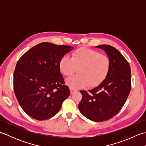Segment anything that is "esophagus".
I'll list each match as a JSON object with an SVG mask.
<instances>
[{
	"label": "esophagus",
	"mask_w": 146,
	"mask_h": 146,
	"mask_svg": "<svg viewBox=\"0 0 146 146\" xmlns=\"http://www.w3.org/2000/svg\"><path fill=\"white\" fill-rule=\"evenodd\" d=\"M70 92H71V94H73L74 92H76V89L73 88H72V87H70Z\"/></svg>",
	"instance_id": "1"
}]
</instances>
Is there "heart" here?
I'll return each mask as SVG.
<instances>
[{
  "mask_svg": "<svg viewBox=\"0 0 146 146\" xmlns=\"http://www.w3.org/2000/svg\"><path fill=\"white\" fill-rule=\"evenodd\" d=\"M61 73L71 76L76 72L79 74L66 80V84L78 88L88 85L90 88L97 86L106 78L110 68V61L107 56L100 54L94 49L81 48L74 51L71 58L64 56L59 64Z\"/></svg>",
  "mask_w": 146,
  "mask_h": 146,
  "instance_id": "obj_1",
  "label": "heart"
}]
</instances>
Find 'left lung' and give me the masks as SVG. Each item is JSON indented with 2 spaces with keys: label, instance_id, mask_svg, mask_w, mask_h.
<instances>
[{
  "label": "left lung",
  "instance_id": "obj_1",
  "mask_svg": "<svg viewBox=\"0 0 146 146\" xmlns=\"http://www.w3.org/2000/svg\"><path fill=\"white\" fill-rule=\"evenodd\" d=\"M110 61L106 78L97 87L80 91L82 99L78 105L80 111L87 119L102 122L114 117L122 108L131 88V71L128 61L122 54L110 45H100Z\"/></svg>",
  "mask_w": 146,
  "mask_h": 146
}]
</instances>
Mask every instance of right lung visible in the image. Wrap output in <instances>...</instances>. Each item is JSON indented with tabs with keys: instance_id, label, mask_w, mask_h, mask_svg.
I'll list each match as a JSON object with an SVG mask.
<instances>
[{
	"instance_id": "1",
	"label": "right lung",
	"mask_w": 146,
	"mask_h": 146,
	"mask_svg": "<svg viewBox=\"0 0 146 146\" xmlns=\"http://www.w3.org/2000/svg\"><path fill=\"white\" fill-rule=\"evenodd\" d=\"M73 49L41 42L18 60L14 73L15 95L23 110L33 119L43 120L53 117L70 95L59 64Z\"/></svg>"
}]
</instances>
